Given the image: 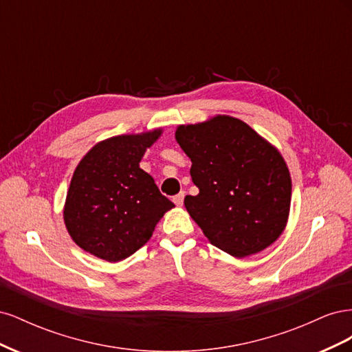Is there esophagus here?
<instances>
[{
    "label": "esophagus",
    "instance_id": "obj_1",
    "mask_svg": "<svg viewBox=\"0 0 352 352\" xmlns=\"http://www.w3.org/2000/svg\"><path fill=\"white\" fill-rule=\"evenodd\" d=\"M184 198H185V192H179L177 195L173 197V202L177 207H182L184 206Z\"/></svg>",
    "mask_w": 352,
    "mask_h": 352
}]
</instances>
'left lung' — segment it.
I'll return each mask as SVG.
<instances>
[{"label":"left lung","instance_id":"1","mask_svg":"<svg viewBox=\"0 0 352 352\" xmlns=\"http://www.w3.org/2000/svg\"><path fill=\"white\" fill-rule=\"evenodd\" d=\"M198 195L185 207L214 247L233 257L260 252L280 236L291 207L289 170L279 151L235 117L179 126Z\"/></svg>","mask_w":352,"mask_h":352}]
</instances>
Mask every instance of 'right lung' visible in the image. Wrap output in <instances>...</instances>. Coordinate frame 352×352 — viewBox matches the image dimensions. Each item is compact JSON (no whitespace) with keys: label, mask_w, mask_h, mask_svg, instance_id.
Returning a JSON list of instances; mask_svg holds the SVG:
<instances>
[{"label":"right lung","mask_w":352,"mask_h":352,"mask_svg":"<svg viewBox=\"0 0 352 352\" xmlns=\"http://www.w3.org/2000/svg\"><path fill=\"white\" fill-rule=\"evenodd\" d=\"M160 135L158 129L114 136L82 158L65 207L66 228L82 250L110 263L124 260L144 247L157 221L175 207L140 167Z\"/></svg>","instance_id":"obj_1"}]
</instances>
